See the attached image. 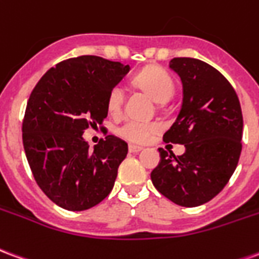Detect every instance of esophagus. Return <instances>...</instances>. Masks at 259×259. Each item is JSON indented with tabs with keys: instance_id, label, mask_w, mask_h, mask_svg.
Listing matches in <instances>:
<instances>
[{
	"instance_id": "obj_1",
	"label": "esophagus",
	"mask_w": 259,
	"mask_h": 259,
	"mask_svg": "<svg viewBox=\"0 0 259 259\" xmlns=\"http://www.w3.org/2000/svg\"><path fill=\"white\" fill-rule=\"evenodd\" d=\"M141 150H143L141 147L133 146V144H130L129 146V152H132V154H137V152H140Z\"/></svg>"
}]
</instances>
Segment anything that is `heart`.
Segmentation results:
<instances>
[{"label":"heart","mask_w":259,"mask_h":259,"mask_svg":"<svg viewBox=\"0 0 259 259\" xmlns=\"http://www.w3.org/2000/svg\"><path fill=\"white\" fill-rule=\"evenodd\" d=\"M136 84L144 90L147 94L157 102L168 101L175 91V84L172 77L161 68H148L136 76ZM124 102V90L122 85H115L108 96V111L111 115H119L122 112ZM159 130L157 122H146L130 119L126 120L118 129V133L126 140L137 144H143L151 139Z\"/></svg>","instance_id":"b5f03b06"}]
</instances>
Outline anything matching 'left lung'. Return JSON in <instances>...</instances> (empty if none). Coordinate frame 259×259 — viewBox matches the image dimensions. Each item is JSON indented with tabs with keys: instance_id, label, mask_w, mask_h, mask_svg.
I'll list each match as a JSON object with an SVG mask.
<instances>
[{
	"instance_id": "8db88e82",
	"label": "left lung",
	"mask_w": 259,
	"mask_h": 259,
	"mask_svg": "<svg viewBox=\"0 0 259 259\" xmlns=\"http://www.w3.org/2000/svg\"><path fill=\"white\" fill-rule=\"evenodd\" d=\"M169 68L183 84L182 108L163 141L185 144L183 155L159 148L152 185L182 206H198L219 194L239 162L243 115L236 91L211 65L174 58Z\"/></svg>"
}]
</instances>
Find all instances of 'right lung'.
<instances>
[{
    "mask_svg": "<svg viewBox=\"0 0 259 259\" xmlns=\"http://www.w3.org/2000/svg\"><path fill=\"white\" fill-rule=\"evenodd\" d=\"M130 66L96 55L66 59L33 89L22 137L37 185L68 211H84L111 193L127 144L107 136L91 151L83 133L102 124L108 96Z\"/></svg>",
    "mask_w": 259,
    "mask_h": 259,
    "instance_id": "1",
    "label": "right lung"
}]
</instances>
